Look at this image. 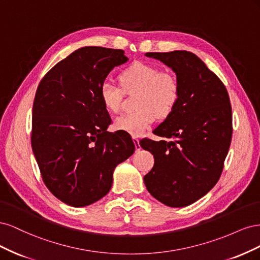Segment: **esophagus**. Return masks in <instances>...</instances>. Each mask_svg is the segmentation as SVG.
<instances>
[{
    "label": "esophagus",
    "mask_w": 260,
    "mask_h": 260,
    "mask_svg": "<svg viewBox=\"0 0 260 260\" xmlns=\"http://www.w3.org/2000/svg\"><path fill=\"white\" fill-rule=\"evenodd\" d=\"M133 142H135V146H136V151H140L141 149V146H140V143H139V139L138 138H133Z\"/></svg>",
    "instance_id": "34e87169"
}]
</instances>
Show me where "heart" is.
<instances>
[{"label": "heart", "mask_w": 260, "mask_h": 260, "mask_svg": "<svg viewBox=\"0 0 260 260\" xmlns=\"http://www.w3.org/2000/svg\"><path fill=\"white\" fill-rule=\"evenodd\" d=\"M120 82L124 91H139L133 113L118 116L115 128L133 137L142 136L151 127L157 115L168 116L179 99V83L177 78L158 67L143 61H137L124 69L120 75ZM100 99L108 112L119 109L121 90L109 79L104 80L100 88Z\"/></svg>", "instance_id": "1"}]
</instances>
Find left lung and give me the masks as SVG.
Masks as SVG:
<instances>
[{
	"mask_svg": "<svg viewBox=\"0 0 260 260\" xmlns=\"http://www.w3.org/2000/svg\"><path fill=\"white\" fill-rule=\"evenodd\" d=\"M172 69L179 99L172 112L153 132L170 141L144 139L143 149L154 155L144 176L153 198L169 207L191 205L218 182L232 138L229 94L200 57L187 51L149 52Z\"/></svg>",
	"mask_w": 260,
	"mask_h": 260,
	"instance_id": "1",
	"label": "left lung"
}]
</instances>
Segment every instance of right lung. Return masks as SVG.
<instances>
[{
  "label": "right lung",
  "instance_id": "1",
  "mask_svg": "<svg viewBox=\"0 0 260 260\" xmlns=\"http://www.w3.org/2000/svg\"><path fill=\"white\" fill-rule=\"evenodd\" d=\"M129 60L122 50L84 46L55 65L38 86L31 146L50 192L84 207L109 192L117 165L135 152L127 132H107L100 99L108 74Z\"/></svg>",
  "mask_w": 260,
  "mask_h": 260
}]
</instances>
